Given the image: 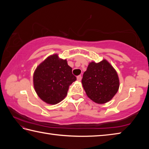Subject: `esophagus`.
<instances>
[{"instance_id": "obj_1", "label": "esophagus", "mask_w": 149, "mask_h": 149, "mask_svg": "<svg viewBox=\"0 0 149 149\" xmlns=\"http://www.w3.org/2000/svg\"><path fill=\"white\" fill-rule=\"evenodd\" d=\"M77 81H81V75H78V76L77 77Z\"/></svg>"}]
</instances>
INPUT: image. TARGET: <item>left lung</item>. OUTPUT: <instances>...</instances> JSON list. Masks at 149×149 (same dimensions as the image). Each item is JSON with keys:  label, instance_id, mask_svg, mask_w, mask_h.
Here are the masks:
<instances>
[{"label": "left lung", "instance_id": "left-lung-1", "mask_svg": "<svg viewBox=\"0 0 149 149\" xmlns=\"http://www.w3.org/2000/svg\"><path fill=\"white\" fill-rule=\"evenodd\" d=\"M81 83L87 95L98 104L109 101L119 89L116 70L107 60L91 62L83 75Z\"/></svg>", "mask_w": 149, "mask_h": 149}]
</instances>
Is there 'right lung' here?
<instances>
[{
	"label": "right lung",
	"mask_w": 149,
	"mask_h": 149,
	"mask_svg": "<svg viewBox=\"0 0 149 149\" xmlns=\"http://www.w3.org/2000/svg\"><path fill=\"white\" fill-rule=\"evenodd\" d=\"M77 79L66 60L52 55L34 72L33 84L37 94L48 104H55L64 99L73 82Z\"/></svg>",
	"instance_id": "1"
}]
</instances>
